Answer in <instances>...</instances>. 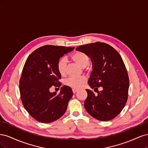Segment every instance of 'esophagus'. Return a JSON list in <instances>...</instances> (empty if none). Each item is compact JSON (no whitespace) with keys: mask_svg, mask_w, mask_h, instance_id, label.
Wrapping results in <instances>:
<instances>
[{"mask_svg":"<svg viewBox=\"0 0 148 148\" xmlns=\"http://www.w3.org/2000/svg\"><path fill=\"white\" fill-rule=\"evenodd\" d=\"M72 91H73V92L75 94V93H76L77 92H78V90L77 89H72Z\"/></svg>","mask_w":148,"mask_h":148,"instance_id":"34e87169","label":"esophagus"}]
</instances>
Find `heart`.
<instances>
[{
	"instance_id": "heart-1",
	"label": "heart",
	"mask_w": 148,
	"mask_h": 148,
	"mask_svg": "<svg viewBox=\"0 0 148 148\" xmlns=\"http://www.w3.org/2000/svg\"><path fill=\"white\" fill-rule=\"evenodd\" d=\"M71 59L76 64L82 69H84L89 64V56L86 53L82 52H76L71 56ZM57 69L59 73L62 76H65L66 74V60L65 58L60 59L58 62ZM86 82V79L84 77L69 78L65 80L64 84L66 86L71 88H73L74 89H78L83 86V85L85 84Z\"/></svg>"
}]
</instances>
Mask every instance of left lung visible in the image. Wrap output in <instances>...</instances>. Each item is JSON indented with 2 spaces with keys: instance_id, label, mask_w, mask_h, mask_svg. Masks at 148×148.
I'll return each instance as SVG.
<instances>
[{
  "instance_id": "8db88e82",
  "label": "left lung",
  "mask_w": 148,
  "mask_h": 148,
  "mask_svg": "<svg viewBox=\"0 0 148 148\" xmlns=\"http://www.w3.org/2000/svg\"><path fill=\"white\" fill-rule=\"evenodd\" d=\"M87 54L92 64L89 86L98 93L86 89L85 109L92 117L101 121L114 119L120 113L128 99L129 78L126 67L119 53L110 45L96 42L77 47ZM102 87V91L97 90Z\"/></svg>"
}]
</instances>
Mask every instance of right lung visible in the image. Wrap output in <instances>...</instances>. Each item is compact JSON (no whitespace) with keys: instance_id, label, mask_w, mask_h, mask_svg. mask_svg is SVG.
<instances>
[{"instance_id":"right-lung-1","label":"right lung","mask_w":148,"mask_h":148,"mask_svg":"<svg viewBox=\"0 0 148 148\" xmlns=\"http://www.w3.org/2000/svg\"><path fill=\"white\" fill-rule=\"evenodd\" d=\"M75 47L46 45L33 52L26 59L20 79L21 99L31 117L42 123H51L63 115L73 96L71 88L64 86L59 95L50 92L60 87L57 69L60 58Z\"/></svg>"}]
</instances>
